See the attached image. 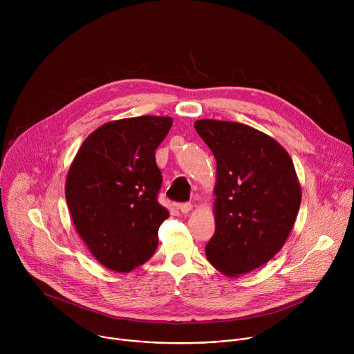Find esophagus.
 I'll list each match as a JSON object with an SVG mask.
<instances>
[{
	"instance_id": "1",
	"label": "esophagus",
	"mask_w": 354,
	"mask_h": 354,
	"mask_svg": "<svg viewBox=\"0 0 354 354\" xmlns=\"http://www.w3.org/2000/svg\"><path fill=\"white\" fill-rule=\"evenodd\" d=\"M178 209H179L183 214H187V213L193 209V206H192L190 203H182V205H179V206H178Z\"/></svg>"
}]
</instances>
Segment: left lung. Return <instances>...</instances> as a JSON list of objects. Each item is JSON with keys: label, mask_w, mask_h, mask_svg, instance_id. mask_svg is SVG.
<instances>
[{"label": "left lung", "mask_w": 354, "mask_h": 354, "mask_svg": "<svg viewBox=\"0 0 354 354\" xmlns=\"http://www.w3.org/2000/svg\"><path fill=\"white\" fill-rule=\"evenodd\" d=\"M217 162L216 232L207 261L238 277L268 263L286 243L301 205V186L287 151L246 124L194 122Z\"/></svg>", "instance_id": "8db88e82"}]
</instances>
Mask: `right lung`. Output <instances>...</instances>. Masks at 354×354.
Returning a JSON list of instances; mask_svg holds the SVG:
<instances>
[{
    "instance_id": "add662e5",
    "label": "right lung",
    "mask_w": 354,
    "mask_h": 354,
    "mask_svg": "<svg viewBox=\"0 0 354 354\" xmlns=\"http://www.w3.org/2000/svg\"><path fill=\"white\" fill-rule=\"evenodd\" d=\"M172 118L138 116L97 127L81 144L67 179L66 200L81 239L105 268L129 273L158 246L169 212L158 201L162 183L156 149Z\"/></svg>"
}]
</instances>
